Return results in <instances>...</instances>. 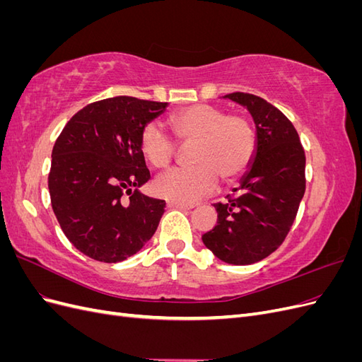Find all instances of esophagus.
Returning a JSON list of instances; mask_svg holds the SVG:
<instances>
[{
	"instance_id": "1",
	"label": "esophagus",
	"mask_w": 362,
	"mask_h": 362,
	"mask_svg": "<svg viewBox=\"0 0 362 362\" xmlns=\"http://www.w3.org/2000/svg\"><path fill=\"white\" fill-rule=\"evenodd\" d=\"M169 208H175V210H192L193 205H185V204H178V202H168Z\"/></svg>"
}]
</instances>
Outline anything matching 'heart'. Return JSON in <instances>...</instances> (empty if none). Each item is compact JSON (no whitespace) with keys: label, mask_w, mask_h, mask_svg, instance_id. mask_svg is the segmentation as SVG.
<instances>
[{"label":"heart","mask_w":362,"mask_h":362,"mask_svg":"<svg viewBox=\"0 0 362 362\" xmlns=\"http://www.w3.org/2000/svg\"><path fill=\"white\" fill-rule=\"evenodd\" d=\"M169 122L184 145H192L187 169H170L156 178L154 192L170 202L192 204L211 194L218 178L234 181L254 157L257 134L245 116L226 115L222 108L208 104H193L173 113ZM140 149L154 168H164L172 161L177 144L157 124H148L140 134Z\"/></svg>","instance_id":"b5f03b06"}]
</instances>
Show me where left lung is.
<instances>
[{"label":"left lung","instance_id":"obj_1","mask_svg":"<svg viewBox=\"0 0 362 362\" xmlns=\"http://www.w3.org/2000/svg\"><path fill=\"white\" fill-rule=\"evenodd\" d=\"M222 98L250 113L257 146L235 198L214 204L217 225L202 242L223 262L247 266L269 257L288 234L305 193V152L293 124L266 100L242 92Z\"/></svg>","mask_w":362,"mask_h":362}]
</instances>
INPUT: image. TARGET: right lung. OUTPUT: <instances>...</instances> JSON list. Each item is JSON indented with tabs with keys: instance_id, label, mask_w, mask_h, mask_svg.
Wrapping results in <instances>:
<instances>
[{
	"instance_id": "obj_1",
	"label": "right lung",
	"mask_w": 362,
	"mask_h": 362,
	"mask_svg": "<svg viewBox=\"0 0 362 362\" xmlns=\"http://www.w3.org/2000/svg\"><path fill=\"white\" fill-rule=\"evenodd\" d=\"M168 105L107 98L81 108L63 128L48 189L62 231L84 255L119 262L154 235L166 204L140 192L151 178L140 134Z\"/></svg>"
}]
</instances>
